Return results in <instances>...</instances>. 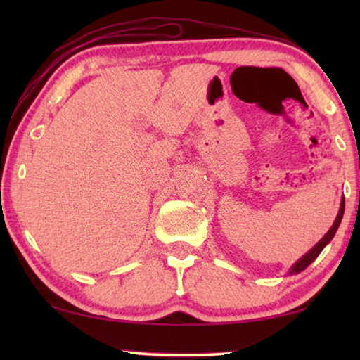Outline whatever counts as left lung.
I'll return each mask as SVG.
<instances>
[{
    "label": "left lung",
    "instance_id": "obj_1",
    "mask_svg": "<svg viewBox=\"0 0 360 360\" xmlns=\"http://www.w3.org/2000/svg\"><path fill=\"white\" fill-rule=\"evenodd\" d=\"M343 212H345V197L341 198V205H340L338 216H337V219H335V222H333V225L330 227V230H328L327 233H326L324 236H322V240L318 243V245H316L313 249H309V251H308L307 254H304L300 260H297L295 264L290 266L289 275H297V273L303 271L304 268H307L309 264H311V262H314V260H316V257H318V255L321 254L322 249H324V248L328 245V243L332 241V238L335 236V233H337V230H338V227H340L341 219H343Z\"/></svg>",
    "mask_w": 360,
    "mask_h": 360
}]
</instances>
